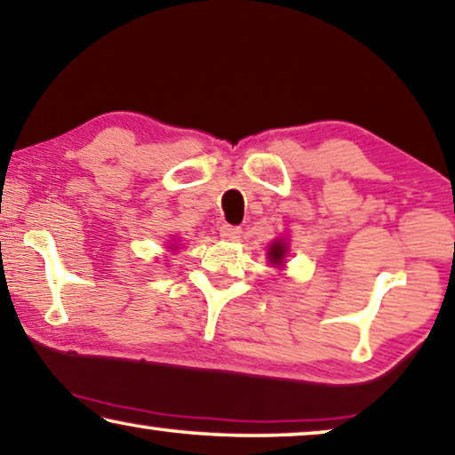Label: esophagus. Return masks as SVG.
<instances>
[{"label":"esophagus","instance_id":"1","mask_svg":"<svg viewBox=\"0 0 455 455\" xmlns=\"http://www.w3.org/2000/svg\"><path fill=\"white\" fill-rule=\"evenodd\" d=\"M220 235L223 237V240H232V242H235V240H240L242 229L235 228V226H229V223H223V226L220 228Z\"/></svg>","mask_w":455,"mask_h":455}]
</instances>
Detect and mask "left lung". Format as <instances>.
Returning <instances> with one entry per match:
<instances>
[{"label":"left lung","mask_w":455,"mask_h":455,"mask_svg":"<svg viewBox=\"0 0 455 455\" xmlns=\"http://www.w3.org/2000/svg\"><path fill=\"white\" fill-rule=\"evenodd\" d=\"M286 256V243L284 242H275L268 250V258H270V264H275V267H278V264H283Z\"/></svg>","instance_id":"8db88e82"}]
</instances>
